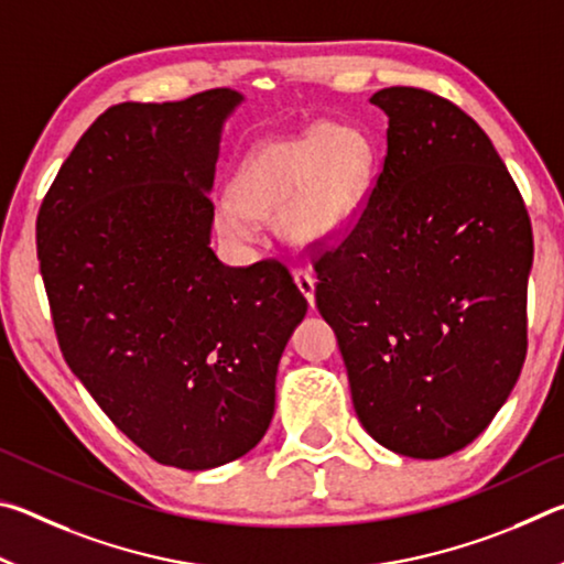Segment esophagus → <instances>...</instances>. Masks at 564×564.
I'll list each match as a JSON object with an SVG mask.
<instances>
[{
	"instance_id": "34e87169",
	"label": "esophagus",
	"mask_w": 564,
	"mask_h": 564,
	"mask_svg": "<svg viewBox=\"0 0 564 564\" xmlns=\"http://www.w3.org/2000/svg\"><path fill=\"white\" fill-rule=\"evenodd\" d=\"M293 281H295V285H299V291L305 295V301H308L311 305L316 303V279H313V273L308 269H295Z\"/></svg>"
}]
</instances>
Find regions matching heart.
Masks as SVG:
<instances>
[{
	"label": "heart",
	"mask_w": 564,
	"mask_h": 564,
	"mask_svg": "<svg viewBox=\"0 0 564 564\" xmlns=\"http://www.w3.org/2000/svg\"><path fill=\"white\" fill-rule=\"evenodd\" d=\"M373 171V147L352 127L318 123L256 147L216 204V226L231 241H251L261 218L293 243L338 236L362 204Z\"/></svg>",
	"instance_id": "heart-1"
}]
</instances>
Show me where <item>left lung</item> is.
Masks as SVG:
<instances>
[{"label": "left lung", "mask_w": 564, "mask_h": 564, "mask_svg": "<svg viewBox=\"0 0 564 564\" xmlns=\"http://www.w3.org/2000/svg\"><path fill=\"white\" fill-rule=\"evenodd\" d=\"M370 101L388 113L383 169L340 241L313 259L316 305L362 427L435 460L473 443L518 383L532 226L460 107L417 87Z\"/></svg>", "instance_id": "8db88e82"}]
</instances>
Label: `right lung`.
Here are the masks:
<instances>
[{"mask_svg":"<svg viewBox=\"0 0 564 564\" xmlns=\"http://www.w3.org/2000/svg\"><path fill=\"white\" fill-rule=\"evenodd\" d=\"M231 89L123 101L76 141L36 216L54 333L72 373L161 465L208 470L259 445L308 301L275 259L212 251Z\"/></svg>","mask_w":564,"mask_h":564,"instance_id":"right-lung-1","label":"right lung"}]
</instances>
